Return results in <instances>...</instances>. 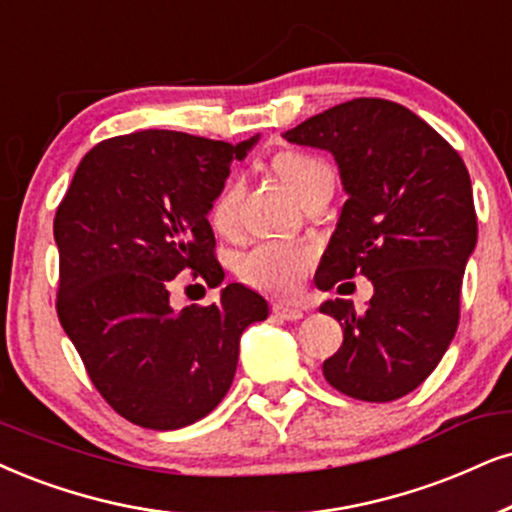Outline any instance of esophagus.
Masks as SVG:
<instances>
[{
    "mask_svg": "<svg viewBox=\"0 0 512 512\" xmlns=\"http://www.w3.org/2000/svg\"><path fill=\"white\" fill-rule=\"evenodd\" d=\"M274 314L278 316V319L283 321H297L302 319V309L295 307V304H288V302H276L274 304Z\"/></svg>",
    "mask_w": 512,
    "mask_h": 512,
    "instance_id": "34e87169",
    "label": "esophagus"
}]
</instances>
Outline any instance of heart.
<instances>
[{
    "label": "heart",
    "instance_id": "obj_1",
    "mask_svg": "<svg viewBox=\"0 0 512 512\" xmlns=\"http://www.w3.org/2000/svg\"><path fill=\"white\" fill-rule=\"evenodd\" d=\"M271 170L276 177L295 193L297 198L304 200L312 196L314 191L323 186L335 184V172L326 160L316 158L309 153L283 151L278 153L271 163ZM243 184L241 179L231 177L217 193L210 205V222L217 231H231L236 226L238 200H241ZM314 250L309 245L300 243H257L238 260V274L252 288L264 290V293L286 295L300 286L302 278L307 276L312 267Z\"/></svg>",
    "mask_w": 512,
    "mask_h": 512
}]
</instances>
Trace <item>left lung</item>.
Here are the masks:
<instances>
[{"label":"left lung","mask_w":512,"mask_h":512,"mask_svg":"<svg viewBox=\"0 0 512 512\" xmlns=\"http://www.w3.org/2000/svg\"><path fill=\"white\" fill-rule=\"evenodd\" d=\"M283 137L331 153L347 193L316 286L357 274L373 283L364 314L347 300L319 307L345 335L323 375L361 401L404 397L435 371L458 328L477 245L468 167L428 122L385 99L340 103Z\"/></svg>","instance_id":"obj_1"}]
</instances>
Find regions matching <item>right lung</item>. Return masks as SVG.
Returning <instances> with one entry per match:
<instances>
[{
  "mask_svg": "<svg viewBox=\"0 0 512 512\" xmlns=\"http://www.w3.org/2000/svg\"><path fill=\"white\" fill-rule=\"evenodd\" d=\"M255 144L167 129L101 141L58 205V319L96 390L129 423L177 430L208 416L234 383L243 331L269 316L243 283L208 307L170 302L181 271L212 288L224 281L210 205L231 160Z\"/></svg>",
  "mask_w": 512,
  "mask_h": 512,
  "instance_id": "1",
  "label": "right lung"
}]
</instances>
